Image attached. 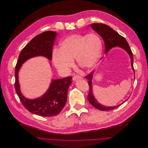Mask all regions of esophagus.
I'll return each instance as SVG.
<instances>
[{"mask_svg":"<svg viewBox=\"0 0 148 148\" xmlns=\"http://www.w3.org/2000/svg\"><path fill=\"white\" fill-rule=\"evenodd\" d=\"M82 77L81 76H79L78 75H75L73 77V80L74 81H76L77 80H79V79H82Z\"/></svg>","mask_w":148,"mask_h":148,"instance_id":"34e87169","label":"esophagus"}]
</instances>
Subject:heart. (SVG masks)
I'll return each mask as SVG.
<instances>
[{"label": "heart", "mask_w": 148, "mask_h": 148, "mask_svg": "<svg viewBox=\"0 0 148 148\" xmlns=\"http://www.w3.org/2000/svg\"><path fill=\"white\" fill-rule=\"evenodd\" d=\"M101 50L102 41L96 34H73L60 42L59 50L53 51L52 61L57 69L66 72L73 66L76 59L79 68L90 71L97 66Z\"/></svg>", "instance_id": "1"}]
</instances>
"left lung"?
Returning a JSON list of instances; mask_svg holds the SVG:
<instances>
[{"mask_svg": "<svg viewBox=\"0 0 148 148\" xmlns=\"http://www.w3.org/2000/svg\"><path fill=\"white\" fill-rule=\"evenodd\" d=\"M91 27L93 30H95L96 32H97V34H99L103 39V41L105 44V53L106 55H107V53L108 52L112 49L114 47H120L124 49L129 55L130 59H131V67L134 72L135 71L134 69V56L132 52L131 51V49L130 47V45L125 40L124 37L120 36L117 32H116L115 30L111 28L110 26L101 24V23H93L91 25ZM94 73L92 72L88 74L87 76H86L85 77L88 80V83L89 85V93H88L87 99L90 103L95 107L96 108L101 110V111H109L111 110H114L117 107H119L120 106H121L122 104H123L124 102L126 101V100L124 103L122 104L116 106H112V107H108L104 106L103 104H101L100 103L98 102V101L96 99V98L94 96L93 92V85H92V79ZM135 78V76H134Z\"/></svg>", "mask_w": 148, "mask_h": 148, "instance_id": "8db88e82", "label": "left lung"}]
</instances>
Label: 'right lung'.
Listing matches in <instances>:
<instances>
[{"instance_id": "right-lung-1", "label": "right lung", "mask_w": 148, "mask_h": 148, "mask_svg": "<svg viewBox=\"0 0 148 148\" xmlns=\"http://www.w3.org/2000/svg\"><path fill=\"white\" fill-rule=\"evenodd\" d=\"M57 33L48 31L37 35L21 50L15 69V89L25 108L29 112L41 116H51L60 114L64 107L72 77L52 79L48 89L42 96L34 99L24 97L21 92L18 72L22 65L29 59L44 56L52 60V47Z\"/></svg>"}]
</instances>
